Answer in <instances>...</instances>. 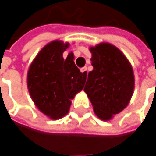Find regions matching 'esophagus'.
Masks as SVG:
<instances>
[{
  "label": "esophagus",
  "mask_w": 156,
  "mask_h": 156,
  "mask_svg": "<svg viewBox=\"0 0 156 156\" xmlns=\"http://www.w3.org/2000/svg\"><path fill=\"white\" fill-rule=\"evenodd\" d=\"M80 72H81V73H83L84 74H87V67L84 66V67L80 68Z\"/></svg>",
  "instance_id": "obj_1"
}]
</instances>
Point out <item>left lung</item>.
Returning a JSON list of instances; mask_svg holds the SVG:
<instances>
[{"mask_svg": "<svg viewBox=\"0 0 156 156\" xmlns=\"http://www.w3.org/2000/svg\"><path fill=\"white\" fill-rule=\"evenodd\" d=\"M90 50L93 70L89 73L83 90L95 114L108 121L129 104L135 85L134 73L126 57L113 45L101 43Z\"/></svg>", "mask_w": 156, "mask_h": 156, "instance_id": "8db88e82", "label": "left lung"}]
</instances>
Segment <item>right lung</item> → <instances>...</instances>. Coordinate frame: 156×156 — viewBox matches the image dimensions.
Masks as SVG:
<instances>
[{
	"instance_id": "obj_1",
	"label": "right lung",
	"mask_w": 156,
	"mask_h": 156,
	"mask_svg": "<svg viewBox=\"0 0 156 156\" xmlns=\"http://www.w3.org/2000/svg\"><path fill=\"white\" fill-rule=\"evenodd\" d=\"M69 43L54 41L42 48L30 66L27 87L37 108L51 119L66 115L74 96L82 90L87 74L81 73L73 53L63 58Z\"/></svg>"
}]
</instances>
